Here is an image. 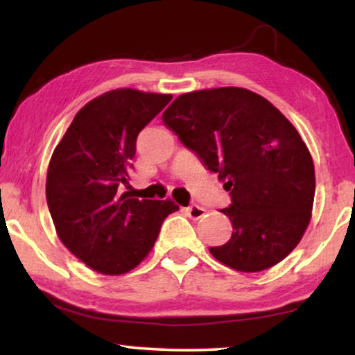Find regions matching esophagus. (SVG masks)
<instances>
[{
  "instance_id": "34e87169",
  "label": "esophagus",
  "mask_w": 355,
  "mask_h": 355,
  "mask_svg": "<svg viewBox=\"0 0 355 355\" xmlns=\"http://www.w3.org/2000/svg\"><path fill=\"white\" fill-rule=\"evenodd\" d=\"M187 216L192 218V220H200L202 216H205V208L198 207V205H191L189 208H186Z\"/></svg>"
}]
</instances>
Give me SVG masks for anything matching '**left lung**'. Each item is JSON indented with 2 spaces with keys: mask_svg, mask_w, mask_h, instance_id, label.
I'll return each instance as SVG.
<instances>
[{
  "mask_svg": "<svg viewBox=\"0 0 355 355\" xmlns=\"http://www.w3.org/2000/svg\"><path fill=\"white\" fill-rule=\"evenodd\" d=\"M231 193V239L210 247L244 273L271 268L302 239L312 218L315 168L307 145L255 92L220 87L179 95L162 116Z\"/></svg>",
  "mask_w": 355,
  "mask_h": 355,
  "instance_id": "obj_1",
  "label": "left lung"
}]
</instances>
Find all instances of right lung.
I'll list each match as a JSON object with an SVG mask.
<instances>
[{"mask_svg":"<svg viewBox=\"0 0 355 355\" xmlns=\"http://www.w3.org/2000/svg\"><path fill=\"white\" fill-rule=\"evenodd\" d=\"M173 95L116 89L79 110L48 164L46 202L58 237L101 275L134 270L157 241L173 200L121 193L137 135Z\"/></svg>","mask_w":355,"mask_h":355,"instance_id":"add662e5","label":"right lung"}]
</instances>
